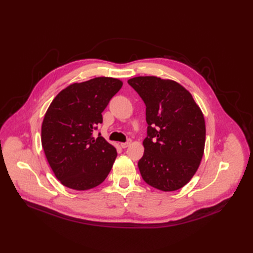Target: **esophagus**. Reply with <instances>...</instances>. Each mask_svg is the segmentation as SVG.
Segmentation results:
<instances>
[{
	"mask_svg": "<svg viewBox=\"0 0 253 253\" xmlns=\"http://www.w3.org/2000/svg\"><path fill=\"white\" fill-rule=\"evenodd\" d=\"M130 142H131L130 140H128V141H126V142H122V143H121V147H122L123 149H125V148H127L128 145L130 144Z\"/></svg>",
	"mask_w": 253,
	"mask_h": 253,
	"instance_id": "obj_1",
	"label": "esophagus"
}]
</instances>
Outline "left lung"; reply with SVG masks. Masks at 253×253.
<instances>
[{
  "mask_svg": "<svg viewBox=\"0 0 253 253\" xmlns=\"http://www.w3.org/2000/svg\"><path fill=\"white\" fill-rule=\"evenodd\" d=\"M143 100L147 137L138 161L142 179L164 192L182 188L202 160L206 128L203 114L180 84L158 77L128 80Z\"/></svg>",
  "mask_w": 253,
  "mask_h": 253,
  "instance_id": "obj_1",
  "label": "left lung"
}]
</instances>
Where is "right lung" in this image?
I'll return each mask as SVG.
<instances>
[{
	"instance_id": "1",
	"label": "right lung",
	"mask_w": 253,
	"mask_h": 253,
	"mask_svg": "<svg viewBox=\"0 0 253 253\" xmlns=\"http://www.w3.org/2000/svg\"><path fill=\"white\" fill-rule=\"evenodd\" d=\"M122 85L118 79L94 78L70 85L51 102L42 124V147L51 169L65 187L89 190L110 173L116 148L93 132Z\"/></svg>"
}]
</instances>
